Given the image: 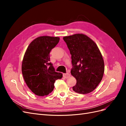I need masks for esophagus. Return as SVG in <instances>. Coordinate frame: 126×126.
Instances as JSON below:
<instances>
[{
	"label": "esophagus",
	"mask_w": 126,
	"mask_h": 126,
	"mask_svg": "<svg viewBox=\"0 0 126 126\" xmlns=\"http://www.w3.org/2000/svg\"><path fill=\"white\" fill-rule=\"evenodd\" d=\"M70 76V74H69V73H66V74H63V77L64 78H66V79H67V78H69V77Z\"/></svg>",
	"instance_id": "esophagus-1"
}]
</instances>
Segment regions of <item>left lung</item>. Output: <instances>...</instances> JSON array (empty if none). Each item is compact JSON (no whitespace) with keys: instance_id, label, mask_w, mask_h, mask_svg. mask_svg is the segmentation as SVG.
I'll use <instances>...</instances> for the list:
<instances>
[{"instance_id":"1","label":"left lung","mask_w":126,"mask_h":126,"mask_svg":"<svg viewBox=\"0 0 126 126\" xmlns=\"http://www.w3.org/2000/svg\"><path fill=\"white\" fill-rule=\"evenodd\" d=\"M71 55V74L77 83L72 87L76 93L88 94L96 88L104 75V62L96 43L83 34L63 38Z\"/></svg>"}]
</instances>
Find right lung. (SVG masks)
I'll use <instances>...</instances> for the list:
<instances>
[{"label":"right lung","mask_w":126,"mask_h":126,"mask_svg":"<svg viewBox=\"0 0 126 126\" xmlns=\"http://www.w3.org/2000/svg\"><path fill=\"white\" fill-rule=\"evenodd\" d=\"M59 40L58 37H39L29 44L26 51L22 74L27 85L37 96H47L51 93L55 81L63 77V74L56 72L50 63V52Z\"/></svg>","instance_id":"obj_1"}]
</instances>
